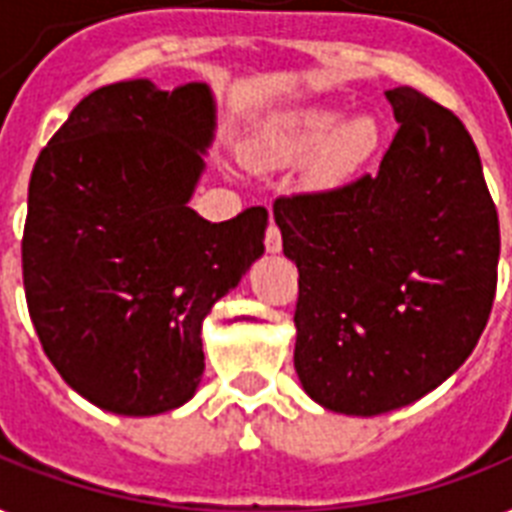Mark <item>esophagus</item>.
I'll return each instance as SVG.
<instances>
[{
  "label": "esophagus",
  "instance_id": "esophagus-1",
  "mask_svg": "<svg viewBox=\"0 0 512 512\" xmlns=\"http://www.w3.org/2000/svg\"><path fill=\"white\" fill-rule=\"evenodd\" d=\"M265 249H268L271 255L281 252V231L276 223L268 225V231H265Z\"/></svg>",
  "mask_w": 512,
  "mask_h": 512
}]
</instances>
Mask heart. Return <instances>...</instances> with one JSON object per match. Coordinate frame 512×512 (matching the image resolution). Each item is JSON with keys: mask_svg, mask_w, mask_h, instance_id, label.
Wrapping results in <instances>:
<instances>
[{"mask_svg": "<svg viewBox=\"0 0 512 512\" xmlns=\"http://www.w3.org/2000/svg\"><path fill=\"white\" fill-rule=\"evenodd\" d=\"M377 146L380 130L369 116L345 122V114L335 108H308L265 127L249 146V162L273 167L321 154V172L340 180L369 162Z\"/></svg>", "mask_w": 512, "mask_h": 512, "instance_id": "1", "label": "heart"}]
</instances>
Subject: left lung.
Masks as SVG:
<instances>
[{"instance_id": "obj_1", "label": "left lung", "mask_w": 512, "mask_h": 512, "mask_svg": "<svg viewBox=\"0 0 512 512\" xmlns=\"http://www.w3.org/2000/svg\"><path fill=\"white\" fill-rule=\"evenodd\" d=\"M374 175L281 196L273 220L300 271L295 369L329 412L414 404L473 353L497 289L500 220L462 122L412 87Z\"/></svg>"}]
</instances>
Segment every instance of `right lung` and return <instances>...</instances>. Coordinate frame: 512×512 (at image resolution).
Masks as SVG:
<instances>
[{"label":"right lung","mask_w":512,"mask_h":512,"mask_svg":"<svg viewBox=\"0 0 512 512\" xmlns=\"http://www.w3.org/2000/svg\"><path fill=\"white\" fill-rule=\"evenodd\" d=\"M215 138L204 82L130 79L79 100L36 159L23 287L60 377L90 404L151 417L191 401L201 321L265 252L268 212L188 207Z\"/></svg>","instance_id":"add662e5"}]
</instances>
